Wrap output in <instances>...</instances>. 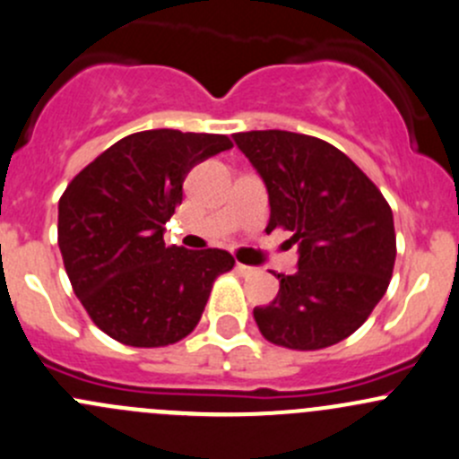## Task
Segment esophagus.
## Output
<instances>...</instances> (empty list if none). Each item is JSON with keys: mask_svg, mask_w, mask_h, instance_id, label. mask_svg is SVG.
I'll return each mask as SVG.
<instances>
[{"mask_svg": "<svg viewBox=\"0 0 459 459\" xmlns=\"http://www.w3.org/2000/svg\"><path fill=\"white\" fill-rule=\"evenodd\" d=\"M239 271V275H255L257 273V268L255 266H248V264H239L238 262V266H235Z\"/></svg>", "mask_w": 459, "mask_h": 459, "instance_id": "esophagus-1", "label": "esophagus"}]
</instances>
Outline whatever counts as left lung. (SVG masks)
<instances>
[{"mask_svg": "<svg viewBox=\"0 0 459 459\" xmlns=\"http://www.w3.org/2000/svg\"><path fill=\"white\" fill-rule=\"evenodd\" d=\"M264 179L273 229L290 230L298 271L253 311L268 342L317 351L358 331L388 289L395 264L393 211L379 188L333 143L289 131L235 133Z\"/></svg>", "mask_w": 459, "mask_h": 459, "instance_id": "1", "label": "left lung"}]
</instances>
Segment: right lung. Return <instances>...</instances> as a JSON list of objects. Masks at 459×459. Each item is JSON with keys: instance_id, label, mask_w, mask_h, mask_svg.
Here are the masks:
<instances>
[{"instance_id": "add662e5", "label": "right lung", "mask_w": 459, "mask_h": 459, "mask_svg": "<svg viewBox=\"0 0 459 459\" xmlns=\"http://www.w3.org/2000/svg\"><path fill=\"white\" fill-rule=\"evenodd\" d=\"M226 135L142 131L115 142L73 178L59 200L57 242L73 290L97 328L137 349L184 340L212 281L233 268L221 248L166 247L191 169L229 151Z\"/></svg>"}]
</instances>
